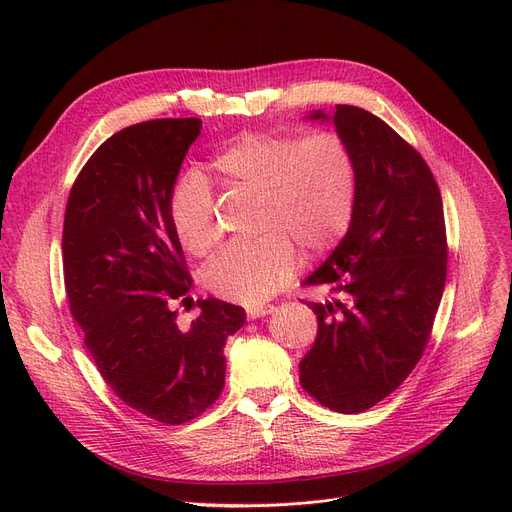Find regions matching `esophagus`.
<instances>
[{"mask_svg": "<svg viewBox=\"0 0 512 512\" xmlns=\"http://www.w3.org/2000/svg\"><path fill=\"white\" fill-rule=\"evenodd\" d=\"M274 311H276L274 305L251 307V309H247V317H249V319H259V317H265V315H270V313H274Z\"/></svg>", "mask_w": 512, "mask_h": 512, "instance_id": "esophagus-1", "label": "esophagus"}]
</instances>
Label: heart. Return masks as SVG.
Masks as SVG:
<instances>
[{"mask_svg": "<svg viewBox=\"0 0 512 512\" xmlns=\"http://www.w3.org/2000/svg\"><path fill=\"white\" fill-rule=\"evenodd\" d=\"M215 178L232 191L259 199L253 245L228 247L205 270L207 288L242 305H261L278 294L299 267V251L321 257L334 251L355 220L357 161L338 132L305 137L278 132L240 134L211 159ZM172 228L182 247L207 257L220 245L209 182L186 174L170 197Z\"/></svg>", "mask_w": 512, "mask_h": 512, "instance_id": "obj_1", "label": "heart"}]
</instances>
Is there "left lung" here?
Returning <instances> with one entry per match:
<instances>
[{
    "instance_id": "left-lung-1",
    "label": "left lung",
    "mask_w": 512,
    "mask_h": 512,
    "mask_svg": "<svg viewBox=\"0 0 512 512\" xmlns=\"http://www.w3.org/2000/svg\"><path fill=\"white\" fill-rule=\"evenodd\" d=\"M332 120L355 155L359 197L351 230L305 280L328 299L309 303L317 338L299 369L319 405L361 413L409 378L432 336L446 224L438 182L413 145L357 105H336Z\"/></svg>"
}]
</instances>
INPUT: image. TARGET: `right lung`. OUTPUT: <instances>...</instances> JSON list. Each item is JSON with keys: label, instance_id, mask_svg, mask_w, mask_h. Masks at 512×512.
<instances>
[{"label": "right lung", "instance_id": "add662e5", "mask_svg": "<svg viewBox=\"0 0 512 512\" xmlns=\"http://www.w3.org/2000/svg\"><path fill=\"white\" fill-rule=\"evenodd\" d=\"M199 132V118H161L112 134L76 176L64 215V282L87 351L124 405L164 425L218 400L224 344L247 319L238 305L201 299L180 330L172 309L193 278L170 197Z\"/></svg>", "mask_w": 512, "mask_h": 512}]
</instances>
